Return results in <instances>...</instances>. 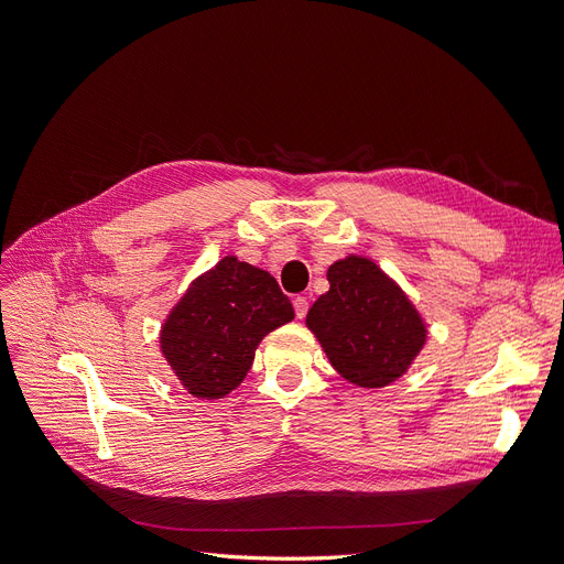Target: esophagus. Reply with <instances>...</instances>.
Returning a JSON list of instances; mask_svg holds the SVG:
<instances>
[{"instance_id":"obj_1","label":"esophagus","mask_w":564,"mask_h":564,"mask_svg":"<svg viewBox=\"0 0 564 564\" xmlns=\"http://www.w3.org/2000/svg\"><path fill=\"white\" fill-rule=\"evenodd\" d=\"M293 310H296V316H299V318H305V314H307V310H310L307 299H303V296L293 299Z\"/></svg>"}]
</instances>
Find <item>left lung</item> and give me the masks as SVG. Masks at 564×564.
<instances>
[{
	"label": "left lung",
	"instance_id": "1",
	"mask_svg": "<svg viewBox=\"0 0 564 564\" xmlns=\"http://www.w3.org/2000/svg\"><path fill=\"white\" fill-rule=\"evenodd\" d=\"M328 282L330 289L307 312V328L346 381L390 386L422 351V316L371 259L351 254L335 261Z\"/></svg>",
	"mask_w": 564,
	"mask_h": 564
}]
</instances>
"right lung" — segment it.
<instances>
[{
	"instance_id": "right-lung-1",
	"label": "right lung",
	"mask_w": 564,
	"mask_h": 564,
	"mask_svg": "<svg viewBox=\"0 0 564 564\" xmlns=\"http://www.w3.org/2000/svg\"><path fill=\"white\" fill-rule=\"evenodd\" d=\"M291 318L271 273L225 257L170 312L160 348L187 392L223 399L248 377L259 341Z\"/></svg>"
}]
</instances>
